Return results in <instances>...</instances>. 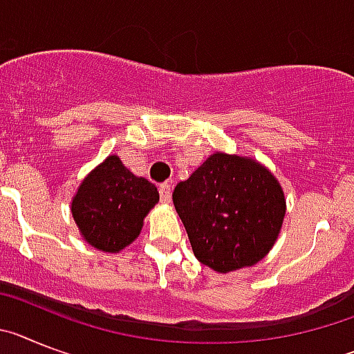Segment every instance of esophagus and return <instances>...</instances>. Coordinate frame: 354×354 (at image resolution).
I'll use <instances>...</instances> for the list:
<instances>
[{
    "label": "esophagus",
    "mask_w": 354,
    "mask_h": 354,
    "mask_svg": "<svg viewBox=\"0 0 354 354\" xmlns=\"http://www.w3.org/2000/svg\"><path fill=\"white\" fill-rule=\"evenodd\" d=\"M158 192H160V201L162 203H171V198H173V187H171V183H162V185L158 187Z\"/></svg>",
    "instance_id": "obj_1"
}]
</instances>
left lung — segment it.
Segmentation results:
<instances>
[{
  "label": "left lung",
  "mask_w": 354,
  "mask_h": 354,
  "mask_svg": "<svg viewBox=\"0 0 354 354\" xmlns=\"http://www.w3.org/2000/svg\"><path fill=\"white\" fill-rule=\"evenodd\" d=\"M199 262L217 272L251 267L274 245L285 217L283 189L245 156L214 153L173 192Z\"/></svg>",
  "instance_id": "1"
}]
</instances>
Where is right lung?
<instances>
[{
    "mask_svg": "<svg viewBox=\"0 0 354 354\" xmlns=\"http://www.w3.org/2000/svg\"><path fill=\"white\" fill-rule=\"evenodd\" d=\"M158 199L151 181L135 176L112 155L80 183L71 212L92 248L119 253L139 236L144 217Z\"/></svg>",
    "mask_w": 354,
    "mask_h": 354,
    "instance_id": "add662e5",
    "label": "right lung"
}]
</instances>
